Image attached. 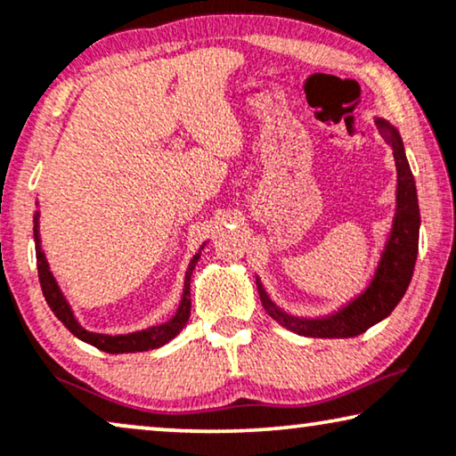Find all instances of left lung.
I'll list each match as a JSON object with an SVG mask.
<instances>
[{
  "label": "left lung",
  "instance_id": "8db88e82",
  "mask_svg": "<svg viewBox=\"0 0 456 456\" xmlns=\"http://www.w3.org/2000/svg\"><path fill=\"white\" fill-rule=\"evenodd\" d=\"M374 123L385 142L393 148L395 167H397V187H395V216L391 230H388L385 247L380 250V259L376 263L368 286L333 313L321 316H298L277 306L256 277L259 298L267 314L281 327L305 335V338L343 339L368 331L372 325L393 313V308L403 298L409 281H411L419 244L418 189H415V179L411 168H409L399 129L380 117H376Z\"/></svg>",
  "mask_w": 456,
  "mask_h": 456
}]
</instances>
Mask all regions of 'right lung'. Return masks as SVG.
I'll use <instances>...</instances> for the list:
<instances>
[{"instance_id":"right-lung-1","label":"right lung","mask_w":456,"mask_h":456,"mask_svg":"<svg viewBox=\"0 0 456 456\" xmlns=\"http://www.w3.org/2000/svg\"><path fill=\"white\" fill-rule=\"evenodd\" d=\"M37 208H38V203H37ZM38 217H41V212L37 209V212H35V248H37L38 281H41L43 296H45V300H47L49 308L53 310V314H55L57 319L69 329V333H74L77 339H82L86 343H90V346L98 347L101 352H107V354H135V352H148V349L162 347L164 343L175 339L176 335L183 331V327L187 325L189 314H191V275H193V269L197 265V261H200L201 248L206 247V242L201 244L200 250H197V253L193 255V259L189 261L187 272H184V286H183L181 302H179V306H176V313L170 316L167 322H162V325L142 329V331L123 333V335L94 333V331H88V329H84L80 325V321L76 319V314H74V310H71L68 298H65L61 288H59L57 280L51 273L49 261H47V256H45L43 248H41Z\"/></svg>"}]
</instances>
